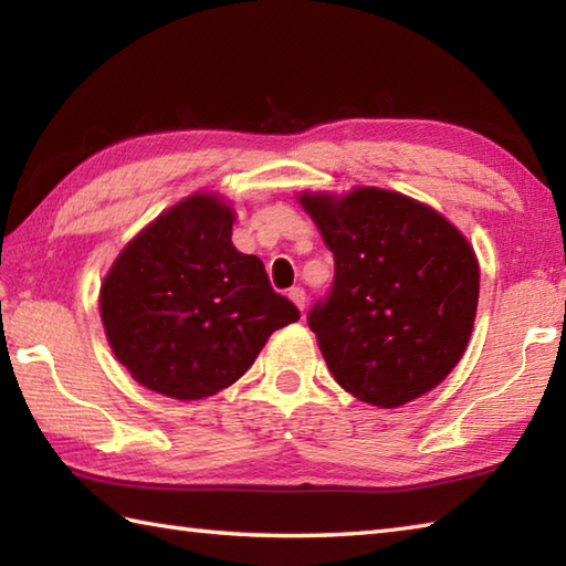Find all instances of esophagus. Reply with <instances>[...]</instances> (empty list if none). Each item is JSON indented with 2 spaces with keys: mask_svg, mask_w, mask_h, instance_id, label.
Masks as SVG:
<instances>
[{
  "mask_svg": "<svg viewBox=\"0 0 566 566\" xmlns=\"http://www.w3.org/2000/svg\"><path fill=\"white\" fill-rule=\"evenodd\" d=\"M290 298L296 304L298 311H304V306H306V292L302 290V286H292V290H290Z\"/></svg>",
  "mask_w": 566,
  "mask_h": 566,
  "instance_id": "34e87169",
  "label": "esophagus"
}]
</instances>
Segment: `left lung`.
I'll use <instances>...</instances> for the list:
<instances>
[{
    "instance_id": "obj_1",
    "label": "left lung",
    "mask_w": 566,
    "mask_h": 566,
    "mask_svg": "<svg viewBox=\"0 0 566 566\" xmlns=\"http://www.w3.org/2000/svg\"><path fill=\"white\" fill-rule=\"evenodd\" d=\"M333 252L331 292L308 311L323 359L345 391L396 408L436 389L464 355L479 264L457 228L399 191L302 195Z\"/></svg>"
}]
</instances>
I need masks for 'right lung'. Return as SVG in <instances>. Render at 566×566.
I'll return each mask as SVG.
<instances>
[{"label":"right lung","instance_id":"add662e5","mask_svg":"<svg viewBox=\"0 0 566 566\" xmlns=\"http://www.w3.org/2000/svg\"><path fill=\"white\" fill-rule=\"evenodd\" d=\"M233 219L219 197H187L130 240L106 274V340L150 391L207 399L245 375L276 328L298 321L262 260L231 243Z\"/></svg>","mask_w":566,"mask_h":566}]
</instances>
